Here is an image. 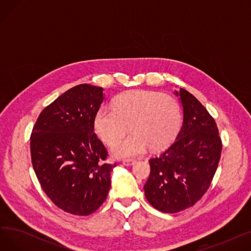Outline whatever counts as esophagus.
Instances as JSON below:
<instances>
[{
    "mask_svg": "<svg viewBox=\"0 0 251 251\" xmlns=\"http://www.w3.org/2000/svg\"><path fill=\"white\" fill-rule=\"evenodd\" d=\"M135 164V161L134 160H123V165H125V166H132V165H134Z\"/></svg>",
    "mask_w": 251,
    "mask_h": 251,
    "instance_id": "esophagus-1",
    "label": "esophagus"
}]
</instances>
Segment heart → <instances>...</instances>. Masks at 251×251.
Segmentation results:
<instances>
[{
	"label": "heart",
	"instance_id": "obj_1",
	"mask_svg": "<svg viewBox=\"0 0 251 251\" xmlns=\"http://www.w3.org/2000/svg\"><path fill=\"white\" fill-rule=\"evenodd\" d=\"M181 109L169 95L151 90H133L119 97L115 105H103L95 117V129L107 144L120 139L128 126L132 132L118 141L112 152L131 157L159 151L172 141L181 126Z\"/></svg>",
	"mask_w": 251,
	"mask_h": 251
}]
</instances>
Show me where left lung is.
Segmentation results:
<instances>
[{
  "mask_svg": "<svg viewBox=\"0 0 251 251\" xmlns=\"http://www.w3.org/2000/svg\"><path fill=\"white\" fill-rule=\"evenodd\" d=\"M180 98L183 123L175 141L150 160L151 174L144 185L148 201L157 210L174 214L199 201L217 171L222 141L214 118L184 88Z\"/></svg>",
  "mask_w": 251,
  "mask_h": 251,
  "instance_id": "obj_1",
  "label": "left lung"
}]
</instances>
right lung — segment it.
I'll use <instances>...</instances> for the list:
<instances>
[{"mask_svg": "<svg viewBox=\"0 0 251 251\" xmlns=\"http://www.w3.org/2000/svg\"><path fill=\"white\" fill-rule=\"evenodd\" d=\"M102 87L79 84L38 116L30 136L31 162L49 199L64 212L88 216L102 204L111 187L108 151L95 133Z\"/></svg>", "mask_w": 251, "mask_h": 251, "instance_id": "add662e5", "label": "right lung"}]
</instances>
